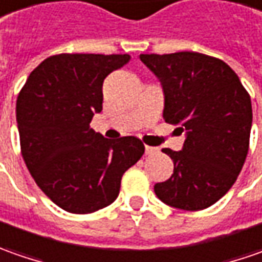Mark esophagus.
<instances>
[{"mask_svg": "<svg viewBox=\"0 0 262 262\" xmlns=\"http://www.w3.org/2000/svg\"><path fill=\"white\" fill-rule=\"evenodd\" d=\"M159 152V149L158 148H155V146H145V154L146 155H155V154H158Z\"/></svg>", "mask_w": 262, "mask_h": 262, "instance_id": "34e87169", "label": "esophagus"}]
</instances>
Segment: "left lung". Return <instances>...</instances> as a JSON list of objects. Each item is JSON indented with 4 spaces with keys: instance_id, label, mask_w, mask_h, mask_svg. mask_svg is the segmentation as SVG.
Masks as SVG:
<instances>
[{
    "instance_id": "obj_1",
    "label": "left lung",
    "mask_w": 262,
    "mask_h": 262,
    "mask_svg": "<svg viewBox=\"0 0 262 262\" xmlns=\"http://www.w3.org/2000/svg\"><path fill=\"white\" fill-rule=\"evenodd\" d=\"M164 86L165 122L185 132L180 152L164 148L174 174L154 190L183 210H203L229 191L249 149L251 97L223 60L197 52L140 55Z\"/></svg>"
}]
</instances>
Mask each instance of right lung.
Here are the masks:
<instances>
[{
  "instance_id": "1",
  "label": "right lung",
  "mask_w": 262,
  "mask_h": 262,
  "mask_svg": "<svg viewBox=\"0 0 262 262\" xmlns=\"http://www.w3.org/2000/svg\"><path fill=\"white\" fill-rule=\"evenodd\" d=\"M130 56L60 53L45 59L17 97L20 148L53 203L85 214L112 204L123 174L143 155L136 136L108 140L90 123L103 110V81Z\"/></svg>"
}]
</instances>
